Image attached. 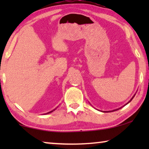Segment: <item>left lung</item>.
<instances>
[{"label": "left lung", "mask_w": 149, "mask_h": 149, "mask_svg": "<svg viewBox=\"0 0 149 149\" xmlns=\"http://www.w3.org/2000/svg\"><path fill=\"white\" fill-rule=\"evenodd\" d=\"M134 96H135V95H134V96H133V97H132V98L131 100H130V101H129V102H127V104H128V103H129V102H131V101H132V100L134 98ZM126 104H125V105H126ZM119 109H117V110H114V111H117V110H119ZM104 112H106V111H104Z\"/></svg>", "instance_id": "obj_1"}]
</instances>
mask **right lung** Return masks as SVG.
I'll use <instances>...</instances> for the list:
<instances>
[{
	"label": "right lung",
	"mask_w": 149,
	"mask_h": 149,
	"mask_svg": "<svg viewBox=\"0 0 149 149\" xmlns=\"http://www.w3.org/2000/svg\"><path fill=\"white\" fill-rule=\"evenodd\" d=\"M55 110V109H54ZM54 110H53V111H50V112H49V113H46V114H49V113H52V112H53L54 111Z\"/></svg>",
	"instance_id": "right-lung-1"
}]
</instances>
